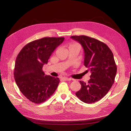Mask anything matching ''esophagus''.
<instances>
[{
	"instance_id": "1",
	"label": "esophagus",
	"mask_w": 131,
	"mask_h": 131,
	"mask_svg": "<svg viewBox=\"0 0 131 131\" xmlns=\"http://www.w3.org/2000/svg\"><path fill=\"white\" fill-rule=\"evenodd\" d=\"M62 79L63 80H65V81H70V80H72V79L69 78H67V77H63L62 78Z\"/></svg>"
}]
</instances>
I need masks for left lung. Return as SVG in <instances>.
Wrapping results in <instances>:
<instances>
[{
	"instance_id": "obj_1",
	"label": "left lung",
	"mask_w": 131,
	"mask_h": 131,
	"mask_svg": "<svg viewBox=\"0 0 131 131\" xmlns=\"http://www.w3.org/2000/svg\"><path fill=\"white\" fill-rule=\"evenodd\" d=\"M71 38L81 43L84 50V65L91 75L88 84L80 81L81 89L76 96L86 103H93L104 97L113 85L117 67L113 53L105 43L86 35Z\"/></svg>"
}]
</instances>
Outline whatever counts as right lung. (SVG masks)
I'll return each mask as SVG.
<instances>
[{
  "mask_svg": "<svg viewBox=\"0 0 131 131\" xmlns=\"http://www.w3.org/2000/svg\"><path fill=\"white\" fill-rule=\"evenodd\" d=\"M64 37H45L28 43L16 59L14 78L19 90L31 102H45L57 88L59 78L45 75L47 64L53 51L64 41Z\"/></svg>",
  "mask_w": 131,
  "mask_h": 131,
  "instance_id": "add662e5",
  "label": "right lung"
}]
</instances>
